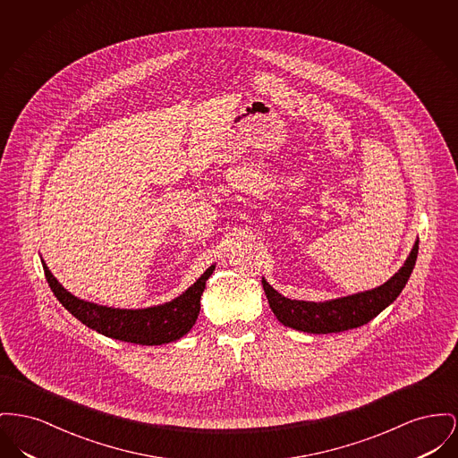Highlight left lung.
<instances>
[{
  "instance_id": "1",
  "label": "left lung",
  "mask_w": 458,
  "mask_h": 458,
  "mask_svg": "<svg viewBox=\"0 0 458 458\" xmlns=\"http://www.w3.org/2000/svg\"><path fill=\"white\" fill-rule=\"evenodd\" d=\"M419 254V241H415L403 267L387 282L376 289L356 293L351 296L328 301H297L276 293L263 278V289L268 297L269 308L278 322L294 330L308 334H332L361 327L374 320L394 299L402 294Z\"/></svg>"
}]
</instances>
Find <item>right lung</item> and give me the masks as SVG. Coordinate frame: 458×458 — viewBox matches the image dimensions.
I'll return each instance as SVG.
<instances>
[{
	"label": "right lung",
	"instance_id": "1",
	"mask_svg": "<svg viewBox=\"0 0 458 458\" xmlns=\"http://www.w3.org/2000/svg\"><path fill=\"white\" fill-rule=\"evenodd\" d=\"M41 263L55 297L71 315L106 337L141 346H161L189 334L200 311V296L206 289V282L216 268L215 265H211L183 294L164 304L123 310L89 302L71 294L55 278L43 258Z\"/></svg>",
	"mask_w": 458,
	"mask_h": 458
}]
</instances>
